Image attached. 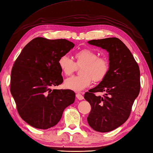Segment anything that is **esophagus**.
<instances>
[{"label": "esophagus", "mask_w": 153, "mask_h": 153, "mask_svg": "<svg viewBox=\"0 0 153 153\" xmlns=\"http://www.w3.org/2000/svg\"><path fill=\"white\" fill-rule=\"evenodd\" d=\"M76 97L77 99H78L79 100H83V99H84L83 95H81V93H76Z\"/></svg>", "instance_id": "obj_1"}]
</instances>
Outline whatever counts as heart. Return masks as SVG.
Masks as SVG:
<instances>
[{
    "label": "heart",
    "instance_id": "1",
    "mask_svg": "<svg viewBox=\"0 0 153 153\" xmlns=\"http://www.w3.org/2000/svg\"><path fill=\"white\" fill-rule=\"evenodd\" d=\"M76 62L67 55H63L58 59V66L65 76H71L76 68L82 66L81 76H72L64 82L66 89L74 91H81L89 87L93 80L95 82H100L105 79L109 71V62L105 58H99L93 50L84 49L75 54Z\"/></svg>",
    "mask_w": 153,
    "mask_h": 153
}]
</instances>
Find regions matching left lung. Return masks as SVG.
Instances as JSON below:
<instances>
[{
	"mask_svg": "<svg viewBox=\"0 0 153 153\" xmlns=\"http://www.w3.org/2000/svg\"><path fill=\"white\" fill-rule=\"evenodd\" d=\"M88 43L109 53V67L105 79L84 95L91 106L87 122L97 132H110L130 116L140 92V69L130 50L117 37L93 39ZM97 92H104L105 95L96 96Z\"/></svg>",
	"mask_w": 153,
	"mask_h": 153,
	"instance_id": "1",
	"label": "left lung"
}]
</instances>
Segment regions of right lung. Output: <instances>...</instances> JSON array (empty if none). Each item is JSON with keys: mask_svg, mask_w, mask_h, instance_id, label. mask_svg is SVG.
I'll return each mask as SVG.
<instances>
[{"mask_svg": "<svg viewBox=\"0 0 153 153\" xmlns=\"http://www.w3.org/2000/svg\"><path fill=\"white\" fill-rule=\"evenodd\" d=\"M74 46L65 39L36 37L13 64L10 93L19 116L31 126L43 130L54 126L65 108L74 102L73 91L51 89L62 83L58 59Z\"/></svg>", "mask_w": 153, "mask_h": 153, "instance_id": "right-lung-1", "label": "right lung"}]
</instances>
